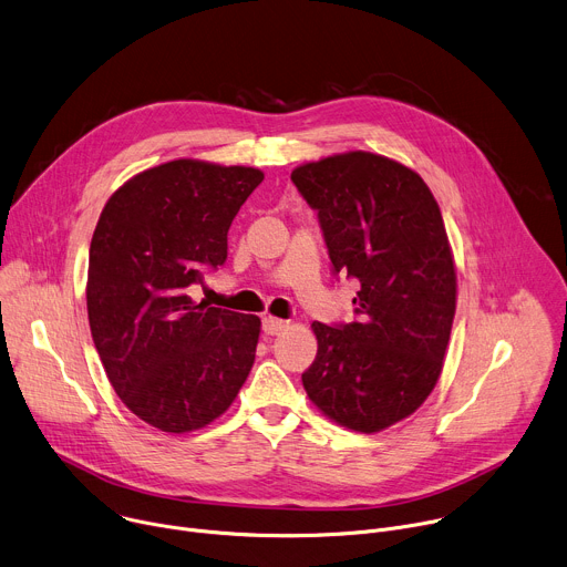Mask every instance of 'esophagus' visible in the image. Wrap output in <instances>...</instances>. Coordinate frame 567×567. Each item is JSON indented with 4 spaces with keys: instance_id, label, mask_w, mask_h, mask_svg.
Segmentation results:
<instances>
[{
    "instance_id": "1",
    "label": "esophagus",
    "mask_w": 567,
    "mask_h": 567,
    "mask_svg": "<svg viewBox=\"0 0 567 567\" xmlns=\"http://www.w3.org/2000/svg\"><path fill=\"white\" fill-rule=\"evenodd\" d=\"M264 332L266 334H279L286 326H288V321H284V319H277V317H264Z\"/></svg>"
}]
</instances>
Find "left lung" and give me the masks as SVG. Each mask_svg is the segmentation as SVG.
I'll return each instance as SVG.
<instances>
[{
	"label": "left lung",
	"mask_w": 567,
	"mask_h": 567,
	"mask_svg": "<svg viewBox=\"0 0 567 567\" xmlns=\"http://www.w3.org/2000/svg\"><path fill=\"white\" fill-rule=\"evenodd\" d=\"M332 264L360 281L358 321L312 323L317 358L301 375L312 404L353 431L411 415L433 391L456 315V268L440 207L413 169L371 152L290 174Z\"/></svg>",
	"instance_id": "8db88e82"
}]
</instances>
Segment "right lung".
<instances>
[{"label":"right lung","mask_w":567,"mask_h":567,"mask_svg":"<svg viewBox=\"0 0 567 567\" xmlns=\"http://www.w3.org/2000/svg\"><path fill=\"white\" fill-rule=\"evenodd\" d=\"M264 181L255 167L181 158L145 169L106 200L89 248L86 310L106 378L147 424L200 429L230 409L261 319L187 295L228 259V230Z\"/></svg>","instance_id":"1"}]
</instances>
